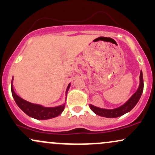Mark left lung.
Returning a JSON list of instances; mask_svg holds the SVG:
<instances>
[{
	"label": "left lung",
	"mask_w": 155,
	"mask_h": 155,
	"mask_svg": "<svg viewBox=\"0 0 155 155\" xmlns=\"http://www.w3.org/2000/svg\"><path fill=\"white\" fill-rule=\"evenodd\" d=\"M143 91V79L142 71H140V85H139L138 89H137V91L132 95V96L124 104L122 105L120 107L113 109V110H107V109L98 108L92 104H90V108L91 109V110L93 113H96V115H100V116L110 118H117V117L124 115L125 113H128V112H130V110H132L134 108V107L138 102L141 95H142Z\"/></svg>",
	"instance_id": "left-lung-1"
}]
</instances>
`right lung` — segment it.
<instances>
[{"mask_svg":"<svg viewBox=\"0 0 155 155\" xmlns=\"http://www.w3.org/2000/svg\"><path fill=\"white\" fill-rule=\"evenodd\" d=\"M70 87V84L67 88V93ZM12 94L18 106L28 116L38 120H46L58 116L64 110V104L57 107H44L39 104H34L28 101H25L15 93L12 84Z\"/></svg>","mask_w":155,"mask_h":155,"instance_id":"right-lung-1","label":"right lung"}]
</instances>
